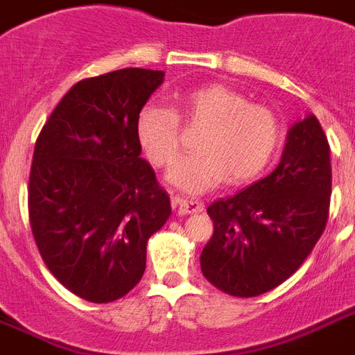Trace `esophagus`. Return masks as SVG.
I'll list each match as a JSON object with an SVG mask.
<instances>
[{"label":"esophagus","instance_id":"obj_1","mask_svg":"<svg viewBox=\"0 0 355 355\" xmlns=\"http://www.w3.org/2000/svg\"><path fill=\"white\" fill-rule=\"evenodd\" d=\"M172 208L180 215H189V214H199L205 210V205L199 201H192V199H183V198H172Z\"/></svg>","mask_w":355,"mask_h":355}]
</instances>
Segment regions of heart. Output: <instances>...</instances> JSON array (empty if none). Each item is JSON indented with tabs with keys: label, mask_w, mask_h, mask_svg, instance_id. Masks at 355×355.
Here are the masks:
<instances>
[{
	"label": "heart",
	"mask_w": 355,
	"mask_h": 355,
	"mask_svg": "<svg viewBox=\"0 0 355 355\" xmlns=\"http://www.w3.org/2000/svg\"><path fill=\"white\" fill-rule=\"evenodd\" d=\"M180 122L202 125L193 148L168 174L181 192L205 193L224 180L239 184L264 171L280 144V123L271 109L250 104L223 84L180 91L174 107L148 104L136 116V138L148 162L171 168L181 153Z\"/></svg>",
	"instance_id": "heart-1"
}]
</instances>
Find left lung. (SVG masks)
I'll return each instance as SVG.
<instances>
[{
  "label": "left lung",
  "instance_id": "1",
  "mask_svg": "<svg viewBox=\"0 0 355 355\" xmlns=\"http://www.w3.org/2000/svg\"><path fill=\"white\" fill-rule=\"evenodd\" d=\"M330 147L314 114L291 125L278 166L208 207L214 235L201 271L223 293L264 295L304 264L329 219Z\"/></svg>",
  "mask_w": 355,
  "mask_h": 355
}]
</instances>
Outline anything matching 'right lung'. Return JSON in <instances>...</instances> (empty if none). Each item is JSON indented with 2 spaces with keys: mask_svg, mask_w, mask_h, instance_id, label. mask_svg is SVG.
<instances>
[{
  "mask_svg": "<svg viewBox=\"0 0 355 355\" xmlns=\"http://www.w3.org/2000/svg\"><path fill=\"white\" fill-rule=\"evenodd\" d=\"M165 71L116 69L84 78L41 129L28 181L33 239L51 275L93 304L141 280L147 242L171 217L136 138V116Z\"/></svg>",
  "mask_w": 355,
  "mask_h": 355,
  "instance_id": "1",
  "label": "right lung"
}]
</instances>
